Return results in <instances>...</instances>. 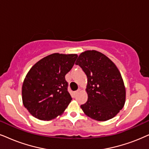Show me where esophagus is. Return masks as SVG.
Here are the masks:
<instances>
[{"instance_id": "34e87169", "label": "esophagus", "mask_w": 149, "mask_h": 149, "mask_svg": "<svg viewBox=\"0 0 149 149\" xmlns=\"http://www.w3.org/2000/svg\"><path fill=\"white\" fill-rule=\"evenodd\" d=\"M80 91V89H78V91H74V92H73V94H74V95H76V94L77 93H78V92L79 91Z\"/></svg>"}]
</instances>
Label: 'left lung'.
I'll return each mask as SVG.
<instances>
[{
  "mask_svg": "<svg viewBox=\"0 0 149 149\" xmlns=\"http://www.w3.org/2000/svg\"><path fill=\"white\" fill-rule=\"evenodd\" d=\"M87 76L88 100L80 106L97 121L114 118L125 104L126 89L121 73L109 58L95 50L81 53L76 62Z\"/></svg>",
  "mask_w": 149,
  "mask_h": 149,
  "instance_id": "1",
  "label": "left lung"
}]
</instances>
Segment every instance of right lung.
<instances>
[{"mask_svg": "<svg viewBox=\"0 0 149 149\" xmlns=\"http://www.w3.org/2000/svg\"><path fill=\"white\" fill-rule=\"evenodd\" d=\"M77 54L55 53L42 58L30 69L22 86L24 107L36 118L51 120L61 116L71 102L65 75Z\"/></svg>", "mask_w": 149, "mask_h": 149, "instance_id": "obj_1", "label": "right lung"}]
</instances>
